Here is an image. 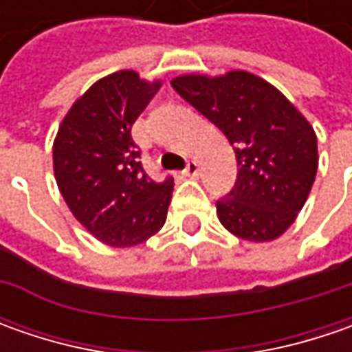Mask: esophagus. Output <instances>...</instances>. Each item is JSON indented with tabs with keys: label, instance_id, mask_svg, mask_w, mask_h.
Here are the masks:
<instances>
[{
	"label": "esophagus",
	"instance_id": "34e87169",
	"mask_svg": "<svg viewBox=\"0 0 352 352\" xmlns=\"http://www.w3.org/2000/svg\"><path fill=\"white\" fill-rule=\"evenodd\" d=\"M197 172H199V164H197L196 160H190V162L186 164V170H184V174H186V176H192V178H196Z\"/></svg>",
	"mask_w": 352,
	"mask_h": 352
}]
</instances>
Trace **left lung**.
Returning <instances> with one entry per match:
<instances>
[{
    "label": "left lung",
    "mask_w": 352,
    "mask_h": 352,
    "mask_svg": "<svg viewBox=\"0 0 352 352\" xmlns=\"http://www.w3.org/2000/svg\"><path fill=\"white\" fill-rule=\"evenodd\" d=\"M170 84L235 151L236 182L217 201L221 225L250 243L278 239L296 221L316 180L318 137L309 121L280 89L245 70L184 74Z\"/></svg>",
    "instance_id": "1"
}]
</instances>
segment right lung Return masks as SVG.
<instances>
[{"mask_svg":"<svg viewBox=\"0 0 352 352\" xmlns=\"http://www.w3.org/2000/svg\"><path fill=\"white\" fill-rule=\"evenodd\" d=\"M162 82L119 70L98 80L62 119L52 144L54 178L72 215L103 245L125 249L162 229L174 180L155 182L131 127Z\"/></svg>","mask_w":352,"mask_h":352,"instance_id":"obj_1","label":"right lung"}]
</instances>
